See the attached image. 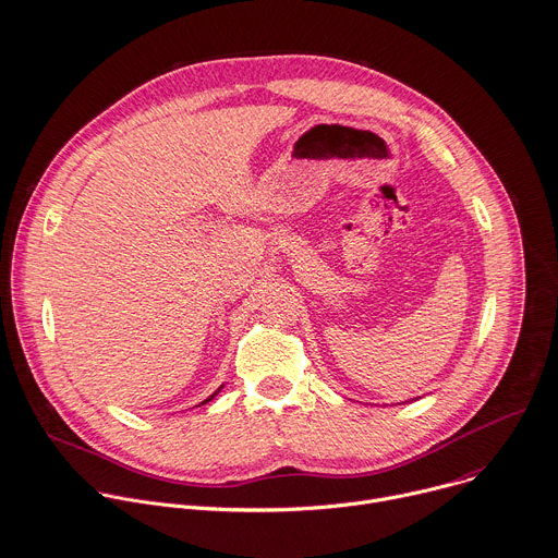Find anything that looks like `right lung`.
I'll list each match as a JSON object with an SVG mask.
<instances>
[{"instance_id": "1", "label": "right lung", "mask_w": 558, "mask_h": 558, "mask_svg": "<svg viewBox=\"0 0 558 558\" xmlns=\"http://www.w3.org/2000/svg\"><path fill=\"white\" fill-rule=\"evenodd\" d=\"M221 388H223V386H221ZM221 388H219V390H221ZM219 390H217V392H219ZM217 392H215V395H217ZM215 395H210V397H208V399H206V401H202V403H199V405H204V403H208V401H213V399H215Z\"/></svg>"}]
</instances>
